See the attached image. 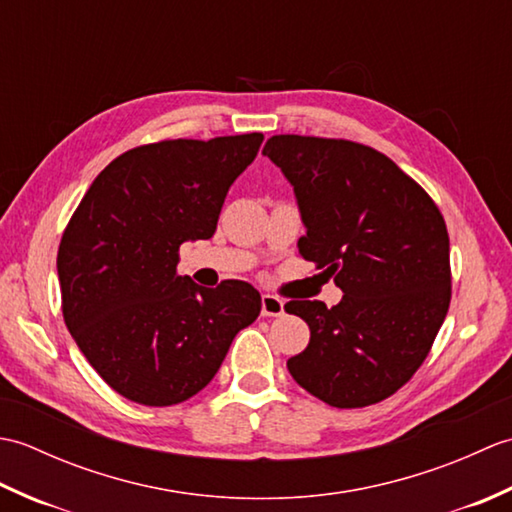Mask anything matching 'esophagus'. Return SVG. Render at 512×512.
<instances>
[{"mask_svg":"<svg viewBox=\"0 0 512 512\" xmlns=\"http://www.w3.org/2000/svg\"><path fill=\"white\" fill-rule=\"evenodd\" d=\"M262 314L264 317H281L284 314V301L275 295L262 297Z\"/></svg>","mask_w":512,"mask_h":512,"instance_id":"esophagus-1","label":"esophagus"}]
</instances>
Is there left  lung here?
Listing matches in <instances>:
<instances>
[{"label":"left lung","mask_w":512,"mask_h":512,"mask_svg":"<svg viewBox=\"0 0 512 512\" xmlns=\"http://www.w3.org/2000/svg\"><path fill=\"white\" fill-rule=\"evenodd\" d=\"M295 187L299 255L343 290L288 301L310 343L288 372L339 409L367 407L409 383L451 303L449 233L436 202L380 151L343 138L279 134L264 147Z\"/></svg>","instance_id":"8db88e82"}]
</instances>
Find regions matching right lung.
Masks as SVG:
<instances>
[{
    "instance_id": "add662e5",
    "label": "right lung",
    "mask_w": 512,
    "mask_h": 512,
    "mask_svg": "<svg viewBox=\"0 0 512 512\" xmlns=\"http://www.w3.org/2000/svg\"><path fill=\"white\" fill-rule=\"evenodd\" d=\"M264 134L160 140L107 165L65 226L57 270L72 339L118 394L169 407L211 383L262 297L239 279L178 275L180 246L209 239Z\"/></svg>"
}]
</instances>
